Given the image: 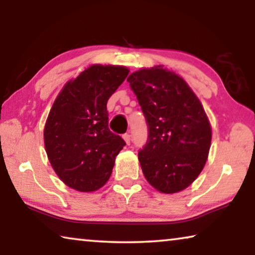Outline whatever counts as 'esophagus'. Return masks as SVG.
I'll return each mask as SVG.
<instances>
[{
    "label": "esophagus",
    "mask_w": 255,
    "mask_h": 255,
    "mask_svg": "<svg viewBox=\"0 0 255 255\" xmlns=\"http://www.w3.org/2000/svg\"><path fill=\"white\" fill-rule=\"evenodd\" d=\"M123 138H124V140L126 141V144H127V145L130 144V140H131L130 135H128V133H125V135L123 136Z\"/></svg>",
    "instance_id": "34e87169"
}]
</instances>
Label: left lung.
Wrapping results in <instances>:
<instances>
[{
  "label": "left lung",
  "mask_w": 255,
  "mask_h": 255,
  "mask_svg": "<svg viewBox=\"0 0 255 255\" xmlns=\"http://www.w3.org/2000/svg\"><path fill=\"white\" fill-rule=\"evenodd\" d=\"M127 81L148 125V141L138 153L145 179L158 192L188 188L206 165L211 126L196 93L163 65L140 68Z\"/></svg>",
  "instance_id": "8db88e82"
}]
</instances>
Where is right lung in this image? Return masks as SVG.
<instances>
[{
	"instance_id": "1",
	"label": "right lung",
	"mask_w": 255,
	"mask_h": 255,
	"mask_svg": "<svg viewBox=\"0 0 255 255\" xmlns=\"http://www.w3.org/2000/svg\"><path fill=\"white\" fill-rule=\"evenodd\" d=\"M129 70L92 64L66 82L44 128L45 149L55 173L80 192L97 191L109 180L125 146L108 127L107 102Z\"/></svg>"
}]
</instances>
